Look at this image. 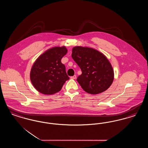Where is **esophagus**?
I'll use <instances>...</instances> for the list:
<instances>
[{"label": "esophagus", "instance_id": "esophagus-1", "mask_svg": "<svg viewBox=\"0 0 148 148\" xmlns=\"http://www.w3.org/2000/svg\"><path fill=\"white\" fill-rule=\"evenodd\" d=\"M71 79H75L77 78V76L76 75H74V76L71 77Z\"/></svg>", "mask_w": 148, "mask_h": 148}]
</instances>
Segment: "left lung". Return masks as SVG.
Segmentation results:
<instances>
[{
    "label": "left lung",
    "mask_w": 148,
    "mask_h": 148,
    "mask_svg": "<svg viewBox=\"0 0 148 148\" xmlns=\"http://www.w3.org/2000/svg\"><path fill=\"white\" fill-rule=\"evenodd\" d=\"M71 56L82 71L77 80L85 92L98 94L112 84L113 67L103 53L92 48L77 46L72 49Z\"/></svg>",
    "instance_id": "1"
}]
</instances>
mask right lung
<instances>
[{"label":"right lung","instance_id":"right-lung-1","mask_svg":"<svg viewBox=\"0 0 148 148\" xmlns=\"http://www.w3.org/2000/svg\"><path fill=\"white\" fill-rule=\"evenodd\" d=\"M65 47H55L46 50L33 64L30 78L34 87L45 95L59 92L65 82L69 79L61 59L66 54Z\"/></svg>","mask_w":148,"mask_h":148}]
</instances>
